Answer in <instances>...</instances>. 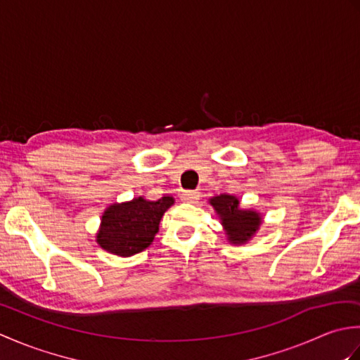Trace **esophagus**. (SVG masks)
I'll return each instance as SVG.
<instances>
[{"instance_id": "1", "label": "esophagus", "mask_w": 360, "mask_h": 360, "mask_svg": "<svg viewBox=\"0 0 360 360\" xmlns=\"http://www.w3.org/2000/svg\"><path fill=\"white\" fill-rule=\"evenodd\" d=\"M200 200V192H193V190H187L181 195V201L187 202V204H195Z\"/></svg>"}]
</instances>
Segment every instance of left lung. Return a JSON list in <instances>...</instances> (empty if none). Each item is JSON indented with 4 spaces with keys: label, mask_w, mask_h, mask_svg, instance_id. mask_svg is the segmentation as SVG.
I'll return each mask as SVG.
<instances>
[{
    "label": "left lung",
    "mask_w": 360,
    "mask_h": 360,
    "mask_svg": "<svg viewBox=\"0 0 360 360\" xmlns=\"http://www.w3.org/2000/svg\"><path fill=\"white\" fill-rule=\"evenodd\" d=\"M209 202L221 219L229 243L235 246L248 243L262 226V215L252 209H240V200L233 195L213 196Z\"/></svg>",
    "instance_id": "8db88e82"
}]
</instances>
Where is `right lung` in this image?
I'll return each mask as SVG.
<instances>
[{
    "instance_id": "obj_1",
    "label": "right lung",
    "mask_w": 360,
    "mask_h": 360,
    "mask_svg": "<svg viewBox=\"0 0 360 360\" xmlns=\"http://www.w3.org/2000/svg\"><path fill=\"white\" fill-rule=\"evenodd\" d=\"M174 204L172 196L148 201L139 196L122 204H111L103 212L96 240L110 254L131 257L147 249L159 231L160 218Z\"/></svg>"
}]
</instances>
